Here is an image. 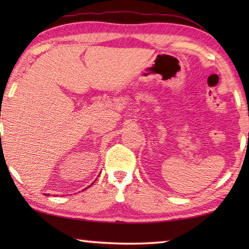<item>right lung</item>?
Returning <instances> with one entry per match:
<instances>
[{
  "label": "right lung",
  "mask_w": 249,
  "mask_h": 249,
  "mask_svg": "<svg viewBox=\"0 0 249 249\" xmlns=\"http://www.w3.org/2000/svg\"><path fill=\"white\" fill-rule=\"evenodd\" d=\"M92 184H93V183H92ZM88 188H89V187H88ZM48 196H49V195H48Z\"/></svg>",
  "instance_id": "right-lung-1"
}]
</instances>
